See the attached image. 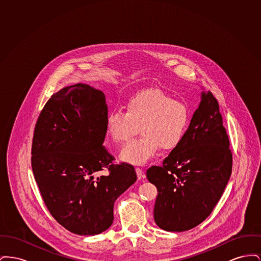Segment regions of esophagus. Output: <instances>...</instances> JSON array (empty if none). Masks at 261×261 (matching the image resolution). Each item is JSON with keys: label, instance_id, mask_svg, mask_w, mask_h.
<instances>
[{"label": "esophagus", "instance_id": "obj_1", "mask_svg": "<svg viewBox=\"0 0 261 261\" xmlns=\"http://www.w3.org/2000/svg\"><path fill=\"white\" fill-rule=\"evenodd\" d=\"M135 170H136L137 177H138V179H139V180H141V179L145 178V173H144V171H143L141 168L136 167V168H135Z\"/></svg>", "mask_w": 261, "mask_h": 261}]
</instances>
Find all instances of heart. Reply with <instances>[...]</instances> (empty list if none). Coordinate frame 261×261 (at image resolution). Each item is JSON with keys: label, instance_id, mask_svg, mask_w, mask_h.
<instances>
[{"label": "heart", "instance_id": "obj_1", "mask_svg": "<svg viewBox=\"0 0 261 261\" xmlns=\"http://www.w3.org/2000/svg\"><path fill=\"white\" fill-rule=\"evenodd\" d=\"M190 120L186 105L173 99L160 89L137 93L126 102V112L113 111L106 118L107 132L112 141L124 144L136 134L142 136L131 141L121 149L122 162L143 165L162 149L176 148L185 136Z\"/></svg>", "mask_w": 261, "mask_h": 261}]
</instances>
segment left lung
Here are the masks:
<instances>
[{
  "mask_svg": "<svg viewBox=\"0 0 261 261\" xmlns=\"http://www.w3.org/2000/svg\"><path fill=\"white\" fill-rule=\"evenodd\" d=\"M229 138L219 105L210 91L200 93L185 136L147 178L158 189L153 218L168 232H183L201 223L213 211L232 173Z\"/></svg>",
  "mask_w": 261,
  "mask_h": 261,
  "instance_id": "obj_1",
  "label": "left lung"
}]
</instances>
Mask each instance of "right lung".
I'll use <instances>...</instances> for the list:
<instances>
[{"mask_svg": "<svg viewBox=\"0 0 261 261\" xmlns=\"http://www.w3.org/2000/svg\"><path fill=\"white\" fill-rule=\"evenodd\" d=\"M105 94L78 83L55 93L35 126L32 170L53 217L77 235H98L113 222V204L133 185L130 164H112L102 147L107 134ZM107 168L109 175H96Z\"/></svg>", "mask_w": 261, "mask_h": 261, "instance_id": "obj_1", "label": "right lung"}]
</instances>
